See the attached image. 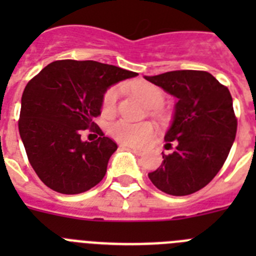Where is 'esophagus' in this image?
I'll list each match as a JSON object with an SVG mask.
<instances>
[{"mask_svg":"<svg viewBox=\"0 0 256 256\" xmlns=\"http://www.w3.org/2000/svg\"><path fill=\"white\" fill-rule=\"evenodd\" d=\"M126 148H130V150L134 151V152H136V154H138V155H141V154L144 152V150H142V148H136V146H130V144H128V146H126Z\"/></svg>","mask_w":256,"mask_h":256,"instance_id":"obj_1","label":"esophagus"}]
</instances>
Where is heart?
Masks as SVG:
<instances>
[{"label":"heart","instance_id":"b5f03b06","mask_svg":"<svg viewBox=\"0 0 256 256\" xmlns=\"http://www.w3.org/2000/svg\"><path fill=\"white\" fill-rule=\"evenodd\" d=\"M133 92L140 100L150 108L162 106L164 101L159 88L148 83H138L133 87ZM119 96V87L110 88L104 96L102 105L106 110H112ZM110 133L116 141L126 144H141L148 141L154 133V126L148 123L134 124L126 120H119L110 126Z\"/></svg>","mask_w":256,"mask_h":256}]
</instances>
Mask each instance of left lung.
Instances as JSON below:
<instances>
[{
	"label": "left lung",
	"mask_w": 256,
	"mask_h": 256,
	"mask_svg": "<svg viewBox=\"0 0 256 256\" xmlns=\"http://www.w3.org/2000/svg\"><path fill=\"white\" fill-rule=\"evenodd\" d=\"M146 80L177 98L162 154V162L148 178L160 191L186 196L205 187L224 164L234 144L237 119L228 88L208 72L173 70Z\"/></svg>",
	"instance_id": "obj_1"
}]
</instances>
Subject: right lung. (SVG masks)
<instances>
[{
	"label": "right lung",
	"instance_id": "right-lung-1",
	"mask_svg": "<svg viewBox=\"0 0 256 256\" xmlns=\"http://www.w3.org/2000/svg\"><path fill=\"white\" fill-rule=\"evenodd\" d=\"M137 76L97 61L60 60L26 84L19 133L29 162L47 187L76 195L102 180L116 144L104 134L82 141L80 132L94 126L108 88Z\"/></svg>",
	"mask_w": 256,
	"mask_h": 256
}]
</instances>
